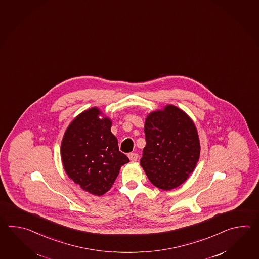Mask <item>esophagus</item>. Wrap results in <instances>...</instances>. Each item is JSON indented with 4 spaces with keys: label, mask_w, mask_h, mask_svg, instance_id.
<instances>
[{
    "label": "esophagus",
    "mask_w": 259,
    "mask_h": 259,
    "mask_svg": "<svg viewBox=\"0 0 259 259\" xmlns=\"http://www.w3.org/2000/svg\"><path fill=\"white\" fill-rule=\"evenodd\" d=\"M128 158L131 161H137L138 157H139V154H136V153H131V154H128Z\"/></svg>",
    "instance_id": "obj_1"
}]
</instances>
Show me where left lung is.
<instances>
[{
	"label": "left lung",
	"mask_w": 259,
	"mask_h": 259,
	"mask_svg": "<svg viewBox=\"0 0 259 259\" xmlns=\"http://www.w3.org/2000/svg\"><path fill=\"white\" fill-rule=\"evenodd\" d=\"M141 165L155 187L169 191L187 181L197 165L200 142L195 125L175 105L150 113Z\"/></svg>",
	"instance_id": "obj_1"
}]
</instances>
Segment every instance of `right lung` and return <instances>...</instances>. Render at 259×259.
Here are the masks:
<instances>
[{"mask_svg":"<svg viewBox=\"0 0 259 259\" xmlns=\"http://www.w3.org/2000/svg\"><path fill=\"white\" fill-rule=\"evenodd\" d=\"M97 107L83 111L70 123L61 143L64 169L84 191L101 196L110 190L130 159L118 148L109 117Z\"/></svg>","mask_w":259,"mask_h":259,"instance_id":"1","label":"right lung"}]
</instances>
